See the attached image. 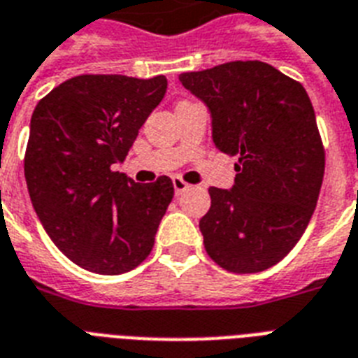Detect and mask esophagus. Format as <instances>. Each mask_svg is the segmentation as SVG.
Segmentation results:
<instances>
[{"label":"esophagus","mask_w":358,"mask_h":358,"mask_svg":"<svg viewBox=\"0 0 358 358\" xmlns=\"http://www.w3.org/2000/svg\"><path fill=\"white\" fill-rule=\"evenodd\" d=\"M173 185H174V193H176V195H182L184 191H187L191 187V185L187 184V182H184V180L180 178V176H174Z\"/></svg>","instance_id":"esophagus-1"}]
</instances>
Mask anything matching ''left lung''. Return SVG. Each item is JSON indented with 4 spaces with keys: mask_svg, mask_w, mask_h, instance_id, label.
Returning <instances> with one entry per match:
<instances>
[{
    "mask_svg": "<svg viewBox=\"0 0 358 358\" xmlns=\"http://www.w3.org/2000/svg\"><path fill=\"white\" fill-rule=\"evenodd\" d=\"M212 113L219 150L238 156L232 189L210 187L201 219L217 266L258 273L294 249L316 208L325 150L305 87L262 61H232L180 74Z\"/></svg>",
    "mask_w": 358,
    "mask_h": 358,
    "instance_id": "1",
    "label": "left lung"
}]
</instances>
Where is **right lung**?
I'll return each instance as SVG.
<instances>
[{"label":"right lung","mask_w":358,"mask_h":358,"mask_svg":"<svg viewBox=\"0 0 358 358\" xmlns=\"http://www.w3.org/2000/svg\"><path fill=\"white\" fill-rule=\"evenodd\" d=\"M165 91V76L83 74L33 111L24 157L31 202L57 249L87 271H131L154 247L173 182L137 184L113 165L128 156Z\"/></svg>","instance_id":"add662e5"}]
</instances>
